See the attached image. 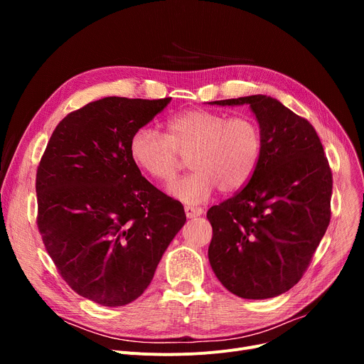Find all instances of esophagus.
<instances>
[{
	"label": "esophagus",
	"mask_w": 364,
	"mask_h": 364,
	"mask_svg": "<svg viewBox=\"0 0 364 364\" xmlns=\"http://www.w3.org/2000/svg\"><path fill=\"white\" fill-rule=\"evenodd\" d=\"M184 213L187 218H196L200 217L203 214V209L202 208H192V206H186L184 208Z\"/></svg>",
	"instance_id": "obj_1"
}]
</instances>
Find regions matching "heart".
<instances>
[{"label":"heart","instance_id":"heart-1","mask_svg":"<svg viewBox=\"0 0 364 364\" xmlns=\"http://www.w3.org/2000/svg\"><path fill=\"white\" fill-rule=\"evenodd\" d=\"M262 153V136L251 117L228 118L224 113L195 109L174 114L166 122V136L141 127L129 140V155L143 172L156 181L176 177L190 155L193 172L168 186L171 196L198 205L215 188L230 193L254 176Z\"/></svg>","mask_w":364,"mask_h":364}]
</instances>
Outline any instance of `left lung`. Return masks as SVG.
I'll return each instance as SVG.
<instances>
[{
  "instance_id": "obj_1",
  "label": "left lung",
  "mask_w": 364,
  "mask_h": 364,
  "mask_svg": "<svg viewBox=\"0 0 364 364\" xmlns=\"http://www.w3.org/2000/svg\"><path fill=\"white\" fill-rule=\"evenodd\" d=\"M209 105H247L262 136L250 183L206 214L213 225L209 264L240 298L279 296L299 282L329 225L328 159L313 125L270 95Z\"/></svg>"
}]
</instances>
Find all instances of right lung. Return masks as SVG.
<instances>
[{"label": "right lung", "mask_w": 364, "mask_h": 364, "mask_svg": "<svg viewBox=\"0 0 364 364\" xmlns=\"http://www.w3.org/2000/svg\"><path fill=\"white\" fill-rule=\"evenodd\" d=\"M171 99L105 97L55 127L36 172L38 228L70 288L105 307H122L150 284L181 230L180 202L151 186L129 140Z\"/></svg>", "instance_id": "right-lung-1"}]
</instances>
